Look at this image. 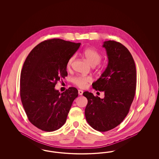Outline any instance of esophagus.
I'll return each instance as SVG.
<instances>
[{
	"instance_id": "1",
	"label": "esophagus",
	"mask_w": 159,
	"mask_h": 159,
	"mask_svg": "<svg viewBox=\"0 0 159 159\" xmlns=\"http://www.w3.org/2000/svg\"><path fill=\"white\" fill-rule=\"evenodd\" d=\"M78 93H79V94L80 95H83V91L82 90H79L78 91Z\"/></svg>"
}]
</instances>
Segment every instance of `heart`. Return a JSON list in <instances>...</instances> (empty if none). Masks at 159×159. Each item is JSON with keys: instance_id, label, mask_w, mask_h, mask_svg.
<instances>
[{"instance_id": "heart-1", "label": "heart", "mask_w": 159, "mask_h": 159, "mask_svg": "<svg viewBox=\"0 0 159 159\" xmlns=\"http://www.w3.org/2000/svg\"><path fill=\"white\" fill-rule=\"evenodd\" d=\"M84 57L91 66H95L98 64L102 59L101 53L93 48L85 49L83 52ZM75 60V56L70 58L67 62V67H70ZM92 79L91 76H76L73 79V82L80 88H85L88 84L92 82Z\"/></svg>"}]
</instances>
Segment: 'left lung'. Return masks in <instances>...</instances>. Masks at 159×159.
I'll return each instance as SVG.
<instances>
[{
	"label": "left lung",
	"instance_id": "1",
	"mask_svg": "<svg viewBox=\"0 0 159 159\" xmlns=\"http://www.w3.org/2000/svg\"><path fill=\"white\" fill-rule=\"evenodd\" d=\"M108 60L107 67L92 83L96 91L104 92V98L83 92L88 99L85 117L92 128L106 132L120 125L128 114L135 94L136 71L134 58L128 49L119 42L105 41Z\"/></svg>",
	"mask_w": 159,
	"mask_h": 159
}]
</instances>
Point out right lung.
<instances>
[{"label": "right lung", "mask_w": 159, "mask_h": 159, "mask_svg": "<svg viewBox=\"0 0 159 159\" xmlns=\"http://www.w3.org/2000/svg\"><path fill=\"white\" fill-rule=\"evenodd\" d=\"M80 45L60 39L45 40L32 49L23 64L20 77L23 107L29 121L43 131H54L64 125L78 96L74 87L60 93L55 86L67 76V62Z\"/></svg>", "instance_id": "add662e5"}]
</instances>
